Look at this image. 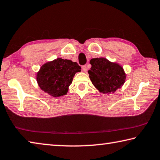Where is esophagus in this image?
<instances>
[{
	"mask_svg": "<svg viewBox=\"0 0 160 160\" xmlns=\"http://www.w3.org/2000/svg\"><path fill=\"white\" fill-rule=\"evenodd\" d=\"M82 70H83L84 72H87V70H88V68H87V66H82Z\"/></svg>",
	"mask_w": 160,
	"mask_h": 160,
	"instance_id": "obj_1",
	"label": "esophagus"
}]
</instances>
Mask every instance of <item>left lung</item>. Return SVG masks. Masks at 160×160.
I'll return each mask as SVG.
<instances>
[{
    "mask_svg": "<svg viewBox=\"0 0 160 160\" xmlns=\"http://www.w3.org/2000/svg\"><path fill=\"white\" fill-rule=\"evenodd\" d=\"M90 63V79L100 93L110 94L122 88L126 74L120 64L103 57L91 59Z\"/></svg>",
    "mask_w": 160,
    "mask_h": 160,
    "instance_id": "1",
    "label": "left lung"
}]
</instances>
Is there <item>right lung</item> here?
<instances>
[{
	"instance_id": "obj_1",
	"label": "right lung",
	"mask_w": 160,
	"mask_h": 160,
	"mask_svg": "<svg viewBox=\"0 0 160 160\" xmlns=\"http://www.w3.org/2000/svg\"><path fill=\"white\" fill-rule=\"evenodd\" d=\"M80 71V66L75 62L57 58L42 65L36 80L42 91L58 97L67 94L75 73Z\"/></svg>"
}]
</instances>
